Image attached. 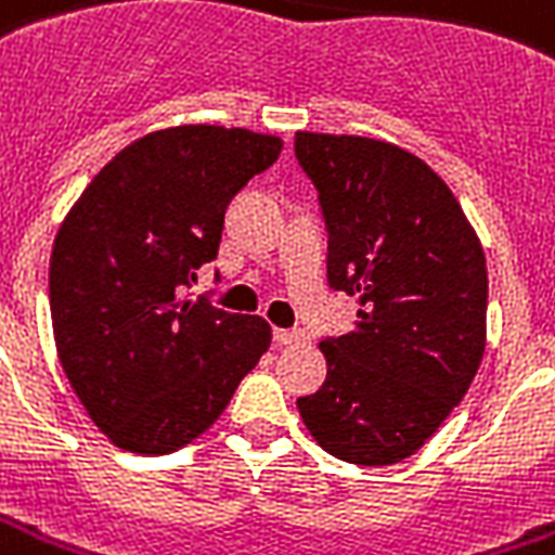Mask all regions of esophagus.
<instances>
[{"instance_id":"esophagus-1","label":"esophagus","mask_w":555,"mask_h":555,"mask_svg":"<svg viewBox=\"0 0 555 555\" xmlns=\"http://www.w3.org/2000/svg\"><path fill=\"white\" fill-rule=\"evenodd\" d=\"M273 340L279 346H294L299 340H306V332H299V328H273Z\"/></svg>"}]
</instances>
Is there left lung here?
<instances>
[{
    "mask_svg": "<svg viewBox=\"0 0 555 555\" xmlns=\"http://www.w3.org/2000/svg\"><path fill=\"white\" fill-rule=\"evenodd\" d=\"M328 230V285L358 296L354 332L325 337V384L296 399L337 460L416 454L472 387L486 349V256L442 177L363 137L296 133Z\"/></svg>",
    "mask_w": 555,
    "mask_h": 555,
    "instance_id": "8db88e82",
    "label": "left lung"
}]
</instances>
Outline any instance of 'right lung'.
Returning a JSON list of instances; mask_svg holds the SVG:
<instances>
[{
  "label": "right lung",
  "mask_w": 555,
  "mask_h": 555,
  "mask_svg": "<svg viewBox=\"0 0 555 555\" xmlns=\"http://www.w3.org/2000/svg\"><path fill=\"white\" fill-rule=\"evenodd\" d=\"M282 139L183 125L118 151L57 230L49 302L57 358L90 418L125 451L201 437L270 346L261 317L185 296L218 259L223 215Z\"/></svg>",
  "instance_id": "add662e5"
}]
</instances>
